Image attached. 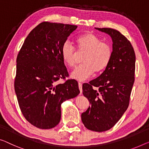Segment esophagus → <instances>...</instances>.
I'll return each mask as SVG.
<instances>
[{
    "instance_id": "obj_1",
    "label": "esophagus",
    "mask_w": 149,
    "mask_h": 149,
    "mask_svg": "<svg viewBox=\"0 0 149 149\" xmlns=\"http://www.w3.org/2000/svg\"><path fill=\"white\" fill-rule=\"evenodd\" d=\"M78 85H79V90H80V93L81 94V92H82V84L81 83V82H79Z\"/></svg>"
}]
</instances>
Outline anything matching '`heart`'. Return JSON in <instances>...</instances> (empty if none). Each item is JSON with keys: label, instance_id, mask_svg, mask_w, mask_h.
<instances>
[{"label": "heart", "instance_id": "b5f03b06", "mask_svg": "<svg viewBox=\"0 0 149 149\" xmlns=\"http://www.w3.org/2000/svg\"><path fill=\"white\" fill-rule=\"evenodd\" d=\"M79 50L86 52L83 59V65L76 68L71 74L72 78L82 81L88 79L96 72L105 70L109 65L112 55L110 46L92 33H86L75 39ZM62 59L68 67L75 65V52L70 42L65 41L61 48Z\"/></svg>", "mask_w": 149, "mask_h": 149}]
</instances>
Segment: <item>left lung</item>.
<instances>
[{"mask_svg": "<svg viewBox=\"0 0 149 149\" xmlns=\"http://www.w3.org/2000/svg\"><path fill=\"white\" fill-rule=\"evenodd\" d=\"M95 29L111 37L112 55L102 74L82 86L90 106L81 117L88 129L104 132L112 128L128 107L136 57L130 42L119 31L110 28Z\"/></svg>", "mask_w": 149, "mask_h": 149, "instance_id": "obj_1", "label": "left lung"}]
</instances>
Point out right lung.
I'll return each mask as SVG.
<instances>
[{
  "label": "right lung",
  "mask_w": 149,
  "mask_h": 149,
  "mask_svg": "<svg viewBox=\"0 0 149 149\" xmlns=\"http://www.w3.org/2000/svg\"><path fill=\"white\" fill-rule=\"evenodd\" d=\"M77 27L43 22L28 35L17 55L15 93L22 114L35 127L56 126L61 104L80 92L75 79L57 82L69 75L61 48Z\"/></svg>",
  "instance_id": "1"
}]
</instances>
